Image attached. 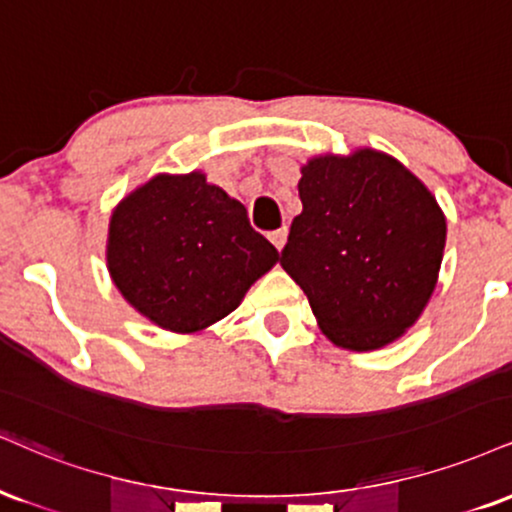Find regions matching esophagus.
Segmentation results:
<instances>
[{"mask_svg": "<svg viewBox=\"0 0 512 512\" xmlns=\"http://www.w3.org/2000/svg\"><path fill=\"white\" fill-rule=\"evenodd\" d=\"M286 238H288V229H286V226H283V229H279V231L269 233V240H272L276 250H281L283 245H286Z\"/></svg>", "mask_w": 512, "mask_h": 512, "instance_id": "esophagus-1", "label": "esophagus"}]
</instances>
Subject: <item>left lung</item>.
Segmentation results:
<instances>
[{
    "label": "left lung",
    "mask_w": 512,
    "mask_h": 512,
    "mask_svg": "<svg viewBox=\"0 0 512 512\" xmlns=\"http://www.w3.org/2000/svg\"><path fill=\"white\" fill-rule=\"evenodd\" d=\"M298 183L281 267L303 288L336 346L377 350L410 329L432 298L446 217L427 186L377 150L312 157Z\"/></svg>",
    "instance_id": "8db88e82"
}]
</instances>
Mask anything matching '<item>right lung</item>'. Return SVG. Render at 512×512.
Masks as SVG:
<instances>
[{
    "label": "right lung",
    "mask_w": 512,
    "mask_h": 512,
    "mask_svg": "<svg viewBox=\"0 0 512 512\" xmlns=\"http://www.w3.org/2000/svg\"><path fill=\"white\" fill-rule=\"evenodd\" d=\"M279 262L248 212L202 171L159 174L123 197L109 221L107 267L140 315L195 334L236 310Z\"/></svg>",
    "instance_id": "obj_1"
}]
</instances>
